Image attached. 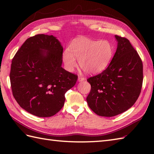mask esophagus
I'll return each instance as SVG.
<instances>
[{"label": "esophagus", "mask_w": 154, "mask_h": 154, "mask_svg": "<svg viewBox=\"0 0 154 154\" xmlns=\"http://www.w3.org/2000/svg\"><path fill=\"white\" fill-rule=\"evenodd\" d=\"M86 79V78H85L82 76H79V78H78V81H83Z\"/></svg>", "instance_id": "1"}]
</instances>
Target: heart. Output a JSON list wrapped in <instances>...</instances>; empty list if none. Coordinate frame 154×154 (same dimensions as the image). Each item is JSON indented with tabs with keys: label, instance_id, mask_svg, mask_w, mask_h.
<instances>
[{
	"label": "heart",
	"instance_id": "b5f03b06",
	"mask_svg": "<svg viewBox=\"0 0 154 154\" xmlns=\"http://www.w3.org/2000/svg\"><path fill=\"white\" fill-rule=\"evenodd\" d=\"M113 54L114 47L109 41L78 38L63 51V59L69 71H73L77 66L75 58H77L79 67L85 73L95 74L108 66Z\"/></svg>",
	"mask_w": 154,
	"mask_h": 154
}]
</instances>
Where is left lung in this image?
Instances as JSON below:
<instances>
[{
  "label": "left lung",
  "instance_id": "1",
  "mask_svg": "<svg viewBox=\"0 0 154 154\" xmlns=\"http://www.w3.org/2000/svg\"><path fill=\"white\" fill-rule=\"evenodd\" d=\"M115 38L117 50L109 66L87 79L91 86L88 105L101 116H114L129 109L142 87L143 64L138 52L127 38L117 35Z\"/></svg>",
  "mask_w": 154,
  "mask_h": 154
}]
</instances>
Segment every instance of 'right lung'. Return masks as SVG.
Returning a JSON list of instances; mask_svg holds the SVG:
<instances>
[{"label":"right lung","instance_id":"add662e5","mask_svg":"<svg viewBox=\"0 0 154 154\" xmlns=\"http://www.w3.org/2000/svg\"><path fill=\"white\" fill-rule=\"evenodd\" d=\"M63 48L54 35L28 38L12 59L10 79L16 102L28 112L50 117L60 111L78 76L61 67Z\"/></svg>","mask_w":154,"mask_h":154}]
</instances>
